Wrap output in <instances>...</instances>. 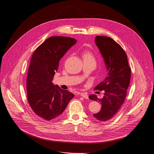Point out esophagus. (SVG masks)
<instances>
[{"instance_id": "1", "label": "esophagus", "mask_w": 154, "mask_h": 154, "mask_svg": "<svg viewBox=\"0 0 154 154\" xmlns=\"http://www.w3.org/2000/svg\"><path fill=\"white\" fill-rule=\"evenodd\" d=\"M80 95H81L82 97H83L84 98H85V99H88V98H89L88 95L87 94H84V93H81V94H80Z\"/></svg>"}]
</instances>
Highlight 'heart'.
<instances>
[{"label": "heart", "mask_w": 154, "mask_h": 154, "mask_svg": "<svg viewBox=\"0 0 154 154\" xmlns=\"http://www.w3.org/2000/svg\"><path fill=\"white\" fill-rule=\"evenodd\" d=\"M83 59H91L94 60V57L92 54L89 51H85L83 54Z\"/></svg>", "instance_id": "1"}]
</instances>
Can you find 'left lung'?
I'll use <instances>...</instances> for the list:
<instances>
[{"mask_svg":"<svg viewBox=\"0 0 154 154\" xmlns=\"http://www.w3.org/2000/svg\"><path fill=\"white\" fill-rule=\"evenodd\" d=\"M95 42L103 57L108 74L95 88L98 91H105L103 97L98 98L96 95L92 94L89 98L100 102L101 105V110L94 114V117L100 122H107L117 114L124 103L131 69L125 51L112 38L97 35Z\"/></svg>","mask_w":154,"mask_h":154,"instance_id":"1","label":"left lung"}]
</instances>
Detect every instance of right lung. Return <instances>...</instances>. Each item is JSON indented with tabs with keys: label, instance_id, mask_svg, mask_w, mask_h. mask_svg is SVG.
Returning <instances> with one entry per match:
<instances>
[{
	"label": "right lung",
	"instance_id": "add662e5",
	"mask_svg": "<svg viewBox=\"0 0 154 154\" xmlns=\"http://www.w3.org/2000/svg\"><path fill=\"white\" fill-rule=\"evenodd\" d=\"M76 42L71 37H51L32 56L26 78L27 97L33 111L44 120L60 116L74 97L68 91L55 86L52 81L60 60Z\"/></svg>",
	"mask_w": 154,
	"mask_h": 154
}]
</instances>
